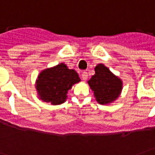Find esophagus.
Listing matches in <instances>:
<instances>
[{
    "mask_svg": "<svg viewBox=\"0 0 155 155\" xmlns=\"http://www.w3.org/2000/svg\"><path fill=\"white\" fill-rule=\"evenodd\" d=\"M81 77H82V79H83V81H86L88 79V73L87 72H85V71H84L82 74H81Z\"/></svg>",
    "mask_w": 155,
    "mask_h": 155,
    "instance_id": "1",
    "label": "esophagus"
}]
</instances>
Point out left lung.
<instances>
[{
    "label": "left lung",
    "mask_w": 155,
    "mask_h": 155,
    "mask_svg": "<svg viewBox=\"0 0 155 155\" xmlns=\"http://www.w3.org/2000/svg\"><path fill=\"white\" fill-rule=\"evenodd\" d=\"M94 71L95 74L88 81V84L94 91L98 103L106 104L115 101L122 90V81L104 64H97Z\"/></svg>",
    "instance_id": "obj_1"
}]
</instances>
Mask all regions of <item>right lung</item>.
I'll list each match as a JSON object with an SVG mask.
<instances>
[{
  "mask_svg": "<svg viewBox=\"0 0 155 155\" xmlns=\"http://www.w3.org/2000/svg\"><path fill=\"white\" fill-rule=\"evenodd\" d=\"M79 74L64 64L41 71L36 80V90L40 99L52 104L64 103L72 85L80 82Z\"/></svg>",
  "mask_w": 155,
  "mask_h": 155,
  "instance_id": "obj_1",
  "label": "right lung"
}]
</instances>
